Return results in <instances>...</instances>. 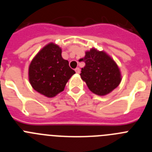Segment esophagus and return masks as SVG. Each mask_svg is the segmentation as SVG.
I'll use <instances>...</instances> for the list:
<instances>
[{
  "instance_id": "1",
  "label": "esophagus",
  "mask_w": 152,
  "mask_h": 152,
  "mask_svg": "<svg viewBox=\"0 0 152 152\" xmlns=\"http://www.w3.org/2000/svg\"><path fill=\"white\" fill-rule=\"evenodd\" d=\"M75 72L77 74H80V68H75Z\"/></svg>"
}]
</instances>
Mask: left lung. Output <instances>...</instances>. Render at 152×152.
<instances>
[{
    "label": "left lung",
    "mask_w": 152,
    "mask_h": 152,
    "mask_svg": "<svg viewBox=\"0 0 152 152\" xmlns=\"http://www.w3.org/2000/svg\"><path fill=\"white\" fill-rule=\"evenodd\" d=\"M85 66L81 68L80 77L92 93L105 96L120 84L121 72L116 61L103 51L92 48L81 58Z\"/></svg>",
    "instance_id": "obj_1"
}]
</instances>
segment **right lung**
<instances>
[{
  "label": "right lung",
  "instance_id": "add662e5",
  "mask_svg": "<svg viewBox=\"0 0 152 152\" xmlns=\"http://www.w3.org/2000/svg\"><path fill=\"white\" fill-rule=\"evenodd\" d=\"M75 72L61 56V49L53 42L47 44L33 58L29 66V80L33 89L47 97L64 91Z\"/></svg>",
  "mask_w": 152,
  "mask_h": 152
}]
</instances>
